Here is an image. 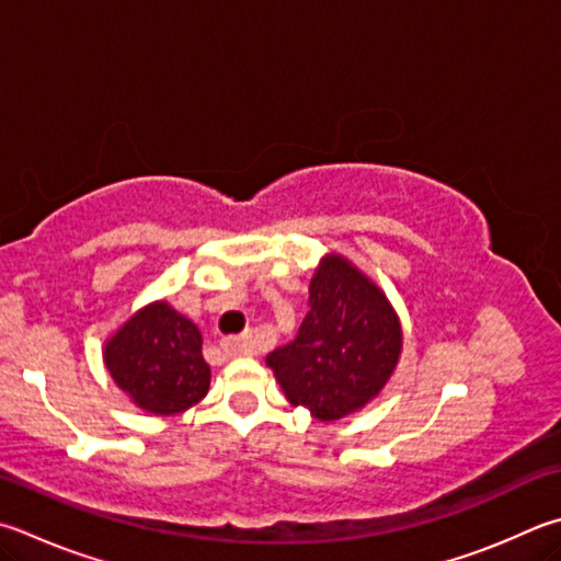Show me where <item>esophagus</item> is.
I'll list each match as a JSON object with an SVG mask.
<instances>
[{
    "label": "esophagus",
    "mask_w": 561,
    "mask_h": 561,
    "mask_svg": "<svg viewBox=\"0 0 561 561\" xmlns=\"http://www.w3.org/2000/svg\"><path fill=\"white\" fill-rule=\"evenodd\" d=\"M222 348H226L230 355H250L252 341L250 335H230V339L222 341Z\"/></svg>",
    "instance_id": "obj_1"
}]
</instances>
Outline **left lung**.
<instances>
[{
	"label": "left lung",
	"mask_w": 561,
	"mask_h": 561,
	"mask_svg": "<svg viewBox=\"0 0 561 561\" xmlns=\"http://www.w3.org/2000/svg\"><path fill=\"white\" fill-rule=\"evenodd\" d=\"M400 351V321L385 294L343 257H325L297 339L272 351L267 365L294 407L333 422L382 390Z\"/></svg>",
	"instance_id": "1"
}]
</instances>
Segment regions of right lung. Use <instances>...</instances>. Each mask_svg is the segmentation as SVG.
<instances>
[{"label":"right lung","mask_w":561,"mask_h":561,"mask_svg":"<svg viewBox=\"0 0 561 561\" xmlns=\"http://www.w3.org/2000/svg\"><path fill=\"white\" fill-rule=\"evenodd\" d=\"M201 345L198 325L159 301L115 333L105 348V365L141 410L176 414L208 392L210 368Z\"/></svg>","instance_id":"obj_1"}]
</instances>
